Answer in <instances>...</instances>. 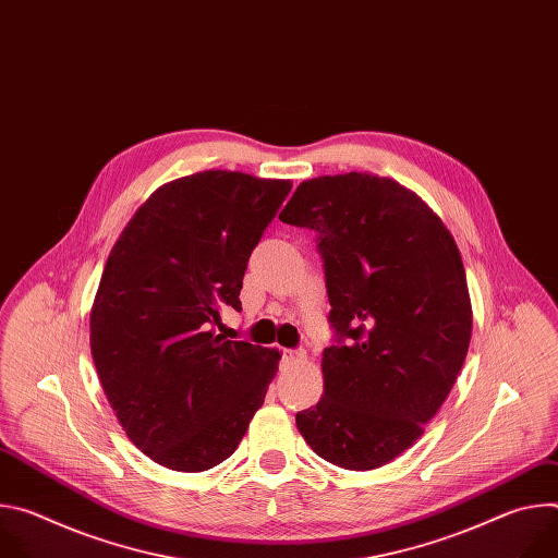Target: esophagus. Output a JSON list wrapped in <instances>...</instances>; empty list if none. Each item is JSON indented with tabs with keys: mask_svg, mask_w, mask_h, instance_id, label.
<instances>
[{
	"mask_svg": "<svg viewBox=\"0 0 558 558\" xmlns=\"http://www.w3.org/2000/svg\"><path fill=\"white\" fill-rule=\"evenodd\" d=\"M302 360H304V351H291V349L282 351V362L289 364V366H295V364H300Z\"/></svg>",
	"mask_w": 558,
	"mask_h": 558,
	"instance_id": "obj_1",
	"label": "esophagus"
}]
</instances>
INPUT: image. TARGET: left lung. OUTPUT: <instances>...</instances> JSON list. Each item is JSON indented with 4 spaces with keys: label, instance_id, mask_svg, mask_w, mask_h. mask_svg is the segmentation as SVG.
<instances>
[{
    "label": "left lung",
    "instance_id": "1",
    "mask_svg": "<svg viewBox=\"0 0 558 558\" xmlns=\"http://www.w3.org/2000/svg\"><path fill=\"white\" fill-rule=\"evenodd\" d=\"M280 220L317 231L336 329L325 395L295 415L298 430L340 468H379L422 437L468 353L454 238L415 192L362 172L300 183Z\"/></svg>",
    "mask_w": 558,
    "mask_h": 558
}]
</instances>
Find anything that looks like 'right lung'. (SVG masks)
<instances>
[{
	"mask_svg": "<svg viewBox=\"0 0 558 558\" xmlns=\"http://www.w3.org/2000/svg\"><path fill=\"white\" fill-rule=\"evenodd\" d=\"M289 181L207 170L158 187L114 243L90 311L108 402L151 461L203 472L241 444L280 353L225 340L247 263Z\"/></svg>",
	"mask_w": 558,
	"mask_h": 558,
	"instance_id": "1",
	"label": "right lung"
}]
</instances>
